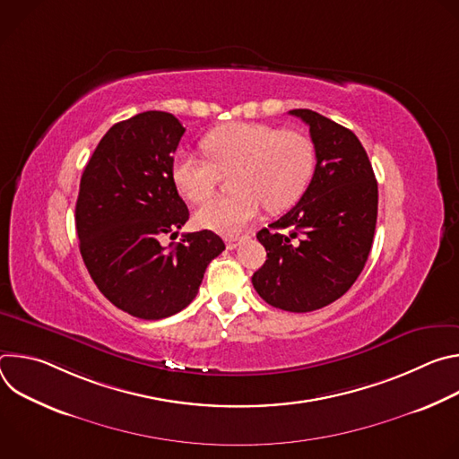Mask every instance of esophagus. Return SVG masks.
I'll return each instance as SVG.
<instances>
[{
  "instance_id": "1",
  "label": "esophagus",
  "mask_w": 459,
  "mask_h": 459,
  "mask_svg": "<svg viewBox=\"0 0 459 459\" xmlns=\"http://www.w3.org/2000/svg\"><path fill=\"white\" fill-rule=\"evenodd\" d=\"M239 241H241V238H238V236H230V238H225V243H227V248H229V250L236 248V247L239 245Z\"/></svg>"
}]
</instances>
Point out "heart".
<instances>
[{"instance_id": "heart-1", "label": "heart", "mask_w": 459, "mask_h": 459, "mask_svg": "<svg viewBox=\"0 0 459 459\" xmlns=\"http://www.w3.org/2000/svg\"><path fill=\"white\" fill-rule=\"evenodd\" d=\"M202 151L209 161L178 154L170 178L178 192L192 204H204L215 189L218 171L234 169L230 196L204 205L195 223L220 234H236L259 214L261 207L283 211L307 190L316 149L299 130H280L269 123L232 121L204 138Z\"/></svg>"}]
</instances>
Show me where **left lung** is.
Wrapping results in <instances>:
<instances>
[{
  "label": "left lung",
  "mask_w": 459,
  "mask_h": 459,
  "mask_svg": "<svg viewBox=\"0 0 459 459\" xmlns=\"http://www.w3.org/2000/svg\"><path fill=\"white\" fill-rule=\"evenodd\" d=\"M290 114L308 125L316 169L296 207L255 234L267 261L252 285L276 308L310 312L342 298L361 274L376 230L377 181L352 130L308 108Z\"/></svg>",
  "instance_id": "left-lung-1"
}]
</instances>
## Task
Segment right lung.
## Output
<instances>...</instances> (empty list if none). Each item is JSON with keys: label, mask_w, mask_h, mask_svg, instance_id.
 <instances>
[{"label": "right lung", "mask_w": 459, "mask_h": 459, "mask_svg": "<svg viewBox=\"0 0 459 459\" xmlns=\"http://www.w3.org/2000/svg\"><path fill=\"white\" fill-rule=\"evenodd\" d=\"M185 133L169 112L147 110L108 128L89 160L76 202L85 267L100 292L123 312L161 319L198 294L211 261L225 250L212 230L178 236L188 209L170 178Z\"/></svg>", "instance_id": "1"}]
</instances>
